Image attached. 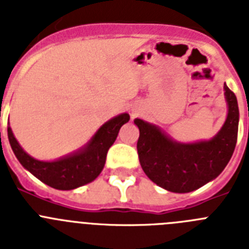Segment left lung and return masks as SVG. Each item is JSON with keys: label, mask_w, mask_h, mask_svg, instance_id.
I'll return each mask as SVG.
<instances>
[{"label": "left lung", "mask_w": 249, "mask_h": 249, "mask_svg": "<svg viewBox=\"0 0 249 249\" xmlns=\"http://www.w3.org/2000/svg\"><path fill=\"white\" fill-rule=\"evenodd\" d=\"M228 114L221 131L210 141L179 143L157 126L136 118L140 128L137 152L143 172L152 182L175 193H188L218 177L233 155L238 135L236 94L224 83Z\"/></svg>", "instance_id": "left-lung-1"}]
</instances>
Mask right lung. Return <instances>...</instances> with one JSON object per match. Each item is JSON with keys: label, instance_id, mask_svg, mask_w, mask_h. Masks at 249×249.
Instances as JSON below:
<instances>
[{"label": "right lung", "instance_id": "obj_1", "mask_svg": "<svg viewBox=\"0 0 249 249\" xmlns=\"http://www.w3.org/2000/svg\"><path fill=\"white\" fill-rule=\"evenodd\" d=\"M128 121V113L118 114L101 126L83 148L52 162L35 160L27 155L13 136L11 127L7 128L8 141L19 163L39 181L56 190H74L98 177L105 167L109 147L117 138L121 127Z\"/></svg>", "mask_w": 249, "mask_h": 249}]
</instances>
